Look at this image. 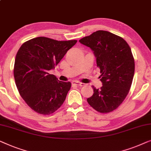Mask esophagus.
I'll use <instances>...</instances> for the list:
<instances>
[{
    "label": "esophagus",
    "instance_id": "34e87169",
    "mask_svg": "<svg viewBox=\"0 0 151 151\" xmlns=\"http://www.w3.org/2000/svg\"><path fill=\"white\" fill-rule=\"evenodd\" d=\"M72 83H73V85H76V86H83L85 85L84 83H83L78 82V81H73L72 82Z\"/></svg>",
    "mask_w": 151,
    "mask_h": 151
}]
</instances>
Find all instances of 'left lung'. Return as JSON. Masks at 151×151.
Segmentation results:
<instances>
[{
    "mask_svg": "<svg viewBox=\"0 0 151 151\" xmlns=\"http://www.w3.org/2000/svg\"><path fill=\"white\" fill-rule=\"evenodd\" d=\"M90 47L101 70L103 86L87 99L100 113L114 111L127 96L132 83L135 62L130 46L120 36L106 31H97L79 40Z\"/></svg>",
    "mask_w": 151,
    "mask_h": 151,
    "instance_id": "left-lung-1",
    "label": "left lung"
}]
</instances>
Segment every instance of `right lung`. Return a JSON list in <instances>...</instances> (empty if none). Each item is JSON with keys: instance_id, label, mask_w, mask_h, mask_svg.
<instances>
[{"instance_id": "1", "label": "right lung", "mask_w": 151, "mask_h": 151, "mask_svg": "<svg viewBox=\"0 0 151 151\" xmlns=\"http://www.w3.org/2000/svg\"><path fill=\"white\" fill-rule=\"evenodd\" d=\"M76 42L38 37L24 42L19 48L15 59V81L20 96L37 113L49 115L64 102L71 83L60 81L48 72Z\"/></svg>"}]
</instances>
